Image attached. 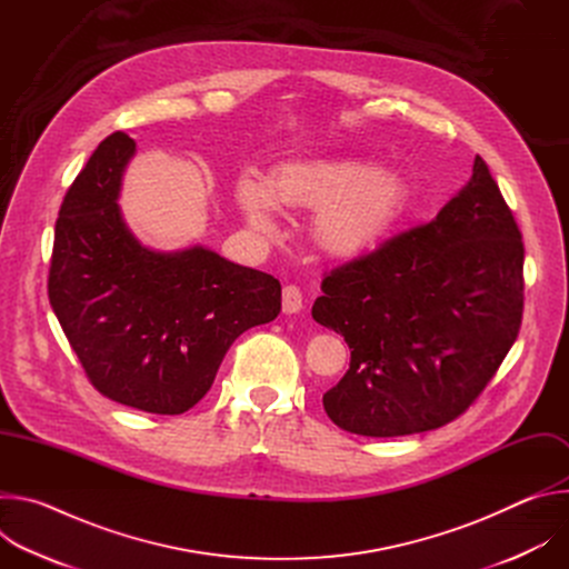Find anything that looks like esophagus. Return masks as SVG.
<instances>
[{
    "label": "esophagus",
    "mask_w": 569,
    "mask_h": 569,
    "mask_svg": "<svg viewBox=\"0 0 569 569\" xmlns=\"http://www.w3.org/2000/svg\"><path fill=\"white\" fill-rule=\"evenodd\" d=\"M281 303H283V312L286 315H295V312H299L301 308H303V297H301V290L297 288V286H286L283 288V299H281Z\"/></svg>",
    "instance_id": "34e87169"
}]
</instances>
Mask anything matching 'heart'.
<instances>
[{
	"instance_id": "1",
	"label": "heart",
	"mask_w": 569,
	"mask_h": 569,
	"mask_svg": "<svg viewBox=\"0 0 569 569\" xmlns=\"http://www.w3.org/2000/svg\"><path fill=\"white\" fill-rule=\"evenodd\" d=\"M274 199L279 204L317 209L312 233L319 248L336 257H353L371 248L396 220L405 184L393 171L360 161H290L268 182L257 173L240 176L236 202L257 231H274Z\"/></svg>"
}]
</instances>
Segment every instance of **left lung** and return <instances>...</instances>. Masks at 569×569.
I'll return each instance as SVG.
<instances>
[{"mask_svg":"<svg viewBox=\"0 0 569 569\" xmlns=\"http://www.w3.org/2000/svg\"><path fill=\"white\" fill-rule=\"evenodd\" d=\"M525 246L486 161L435 220L321 279L312 319L345 336L351 365L323 393L329 419L362 437H405L461 417L513 347Z\"/></svg>","mask_w":569,"mask_h":569,"instance_id":"8db88e82","label":"left lung"}]
</instances>
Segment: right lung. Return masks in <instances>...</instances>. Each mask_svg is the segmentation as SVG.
<instances>
[{
    "label": "right lung",
    "instance_id": "obj_1",
    "mask_svg": "<svg viewBox=\"0 0 569 569\" xmlns=\"http://www.w3.org/2000/svg\"><path fill=\"white\" fill-rule=\"evenodd\" d=\"M132 152L134 139L112 132L67 189L47 290L92 387L173 417L209 391L240 333L281 312V283L204 248L139 246L117 204Z\"/></svg>",
    "mask_w": 569,
    "mask_h": 569
}]
</instances>
